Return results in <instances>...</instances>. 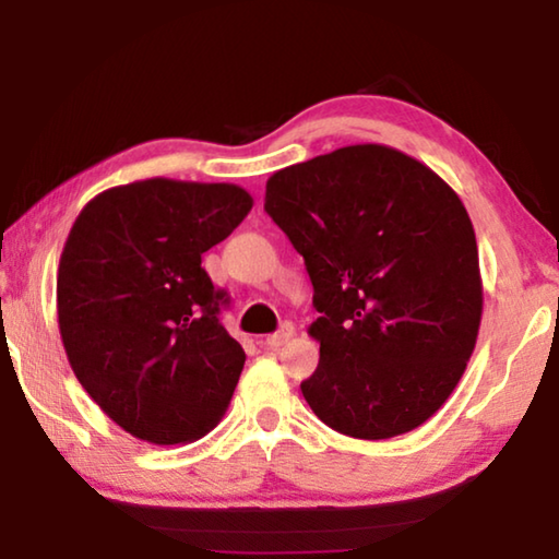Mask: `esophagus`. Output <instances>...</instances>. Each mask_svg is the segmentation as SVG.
<instances>
[{"label": "esophagus", "instance_id": "1", "mask_svg": "<svg viewBox=\"0 0 559 559\" xmlns=\"http://www.w3.org/2000/svg\"><path fill=\"white\" fill-rule=\"evenodd\" d=\"M290 337H293V325H290V323H286V325H281L278 333H273V335H269V337H266V347H271V349H278L283 343H288Z\"/></svg>", "mask_w": 559, "mask_h": 559}]
</instances>
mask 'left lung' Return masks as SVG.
Wrapping results in <instances>:
<instances>
[{
    "label": "left lung",
    "mask_w": 559,
    "mask_h": 559,
    "mask_svg": "<svg viewBox=\"0 0 559 559\" xmlns=\"http://www.w3.org/2000/svg\"><path fill=\"white\" fill-rule=\"evenodd\" d=\"M263 210L313 283L310 409L355 439L421 427L456 390L484 313L459 194L400 150L349 145L278 169Z\"/></svg>",
    "instance_id": "left-lung-1"
}]
</instances>
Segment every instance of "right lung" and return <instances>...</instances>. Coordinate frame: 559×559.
<instances>
[{
  "instance_id": "obj_1",
  "label": "right lung",
  "mask_w": 559,
  "mask_h": 559,
  "mask_svg": "<svg viewBox=\"0 0 559 559\" xmlns=\"http://www.w3.org/2000/svg\"><path fill=\"white\" fill-rule=\"evenodd\" d=\"M253 200L236 185L143 179L91 200L66 239L56 302L71 370L120 429L169 447L212 431L243 370L202 253Z\"/></svg>"
}]
</instances>
